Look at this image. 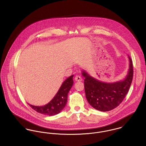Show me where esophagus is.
I'll return each mask as SVG.
<instances>
[{
	"label": "esophagus",
	"mask_w": 146,
	"mask_h": 146,
	"mask_svg": "<svg viewBox=\"0 0 146 146\" xmlns=\"http://www.w3.org/2000/svg\"><path fill=\"white\" fill-rule=\"evenodd\" d=\"M75 80L76 81V82H82L83 80V79H82V78L80 76L76 75L75 77Z\"/></svg>",
	"instance_id": "esophagus-1"
}]
</instances>
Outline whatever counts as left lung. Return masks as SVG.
<instances>
[{"mask_svg":"<svg viewBox=\"0 0 146 146\" xmlns=\"http://www.w3.org/2000/svg\"><path fill=\"white\" fill-rule=\"evenodd\" d=\"M128 57V73L122 81L112 83L102 82L90 76L85 71H83L86 98L94 108L106 112L114 109L122 102L129 91L133 76V62L129 56Z\"/></svg>","mask_w":146,"mask_h":146,"instance_id":"1","label":"left lung"}]
</instances>
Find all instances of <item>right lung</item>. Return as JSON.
Returning <instances> with one entry per match:
<instances>
[{"label":"right lung","instance_id":"obj_1","mask_svg":"<svg viewBox=\"0 0 146 146\" xmlns=\"http://www.w3.org/2000/svg\"><path fill=\"white\" fill-rule=\"evenodd\" d=\"M73 76L74 75L70 76L63 82L57 94L48 104L43 106L28 104L36 112L45 115L53 116L59 113L62 111L67 103L68 93L74 83Z\"/></svg>","mask_w":146,"mask_h":146}]
</instances>
